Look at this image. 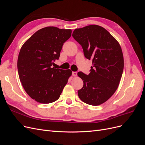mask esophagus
I'll use <instances>...</instances> for the list:
<instances>
[{
    "instance_id": "esophagus-1",
    "label": "esophagus",
    "mask_w": 145,
    "mask_h": 145,
    "mask_svg": "<svg viewBox=\"0 0 145 145\" xmlns=\"http://www.w3.org/2000/svg\"><path fill=\"white\" fill-rule=\"evenodd\" d=\"M72 75H73V76H74V77H76V76H77V72H72Z\"/></svg>"
}]
</instances>
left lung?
<instances>
[{
	"mask_svg": "<svg viewBox=\"0 0 145 145\" xmlns=\"http://www.w3.org/2000/svg\"><path fill=\"white\" fill-rule=\"evenodd\" d=\"M72 36L85 57L93 60L88 75L77 73L83 82L78 95L83 102L97 106L110 98L119 85L124 67L121 48L106 29L97 25L76 29Z\"/></svg>",
	"mask_w": 145,
	"mask_h": 145,
	"instance_id": "1",
	"label": "left lung"
}]
</instances>
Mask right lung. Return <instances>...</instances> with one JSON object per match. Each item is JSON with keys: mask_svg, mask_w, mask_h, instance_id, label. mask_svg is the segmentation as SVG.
<instances>
[{"mask_svg": "<svg viewBox=\"0 0 145 145\" xmlns=\"http://www.w3.org/2000/svg\"><path fill=\"white\" fill-rule=\"evenodd\" d=\"M71 33V29L47 27L38 30L21 48L17 59L20 80L26 93L37 102L56 101L71 76V70L52 67Z\"/></svg>", "mask_w": 145, "mask_h": 145, "instance_id": "1", "label": "right lung"}]
</instances>
